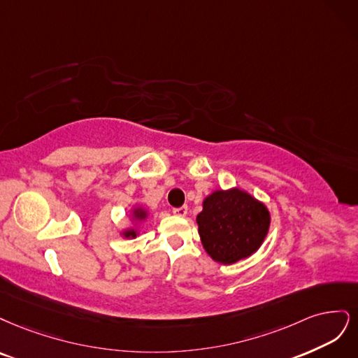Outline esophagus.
<instances>
[{
    "label": "esophagus",
    "mask_w": 358,
    "mask_h": 358,
    "mask_svg": "<svg viewBox=\"0 0 358 358\" xmlns=\"http://www.w3.org/2000/svg\"><path fill=\"white\" fill-rule=\"evenodd\" d=\"M172 213H174L178 217H186L187 215V206H180V208H174V210H172Z\"/></svg>",
    "instance_id": "esophagus-1"
}]
</instances>
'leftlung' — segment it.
Masks as SVG:
<instances>
[{
    "label": "left lung",
    "mask_w": 358,
    "mask_h": 358,
    "mask_svg": "<svg viewBox=\"0 0 358 358\" xmlns=\"http://www.w3.org/2000/svg\"><path fill=\"white\" fill-rule=\"evenodd\" d=\"M202 247L214 262L234 264L262 247L271 226L268 206L247 190H214L196 215Z\"/></svg>",
    "instance_id": "1"
}]
</instances>
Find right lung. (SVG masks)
<instances>
[{
	"label": "right lung",
	"mask_w": 358,
	"mask_h": 358,
	"mask_svg": "<svg viewBox=\"0 0 358 358\" xmlns=\"http://www.w3.org/2000/svg\"><path fill=\"white\" fill-rule=\"evenodd\" d=\"M150 217V210L145 208L141 203H135L132 205V208L129 210V224L120 229V236L126 239H135L136 236H140V224L144 223L147 218Z\"/></svg>",
	"instance_id": "right-lung-1"
}]
</instances>
